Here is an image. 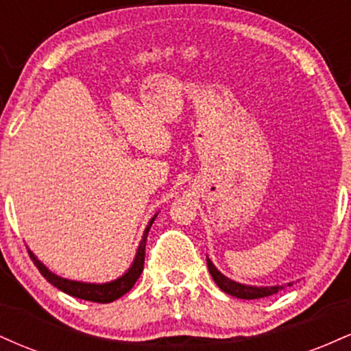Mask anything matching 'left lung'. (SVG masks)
<instances>
[{
  "mask_svg": "<svg viewBox=\"0 0 351 351\" xmlns=\"http://www.w3.org/2000/svg\"><path fill=\"white\" fill-rule=\"evenodd\" d=\"M208 269L209 274H211L213 280L216 282L217 287L221 289L223 292L229 293V295L237 297V299H245V300H252V299H263V297H269L277 293L282 289L291 287L293 285V282H289V284H282V285H247V284H241V282H236L229 277L221 274L216 269V265L211 263V259H208Z\"/></svg>",
  "mask_w": 351,
  "mask_h": 351,
  "instance_id": "1",
  "label": "left lung"
}]
</instances>
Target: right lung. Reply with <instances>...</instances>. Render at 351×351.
Returning a JSON list of instances; mask_svg holds the SVG:
<instances>
[{
    "instance_id": "obj_1",
    "label": "right lung",
    "mask_w": 351,
    "mask_h": 351,
    "mask_svg": "<svg viewBox=\"0 0 351 351\" xmlns=\"http://www.w3.org/2000/svg\"><path fill=\"white\" fill-rule=\"evenodd\" d=\"M156 216H158V213H156V215L153 216L150 221H148L147 228H145V231H143L142 241H140L138 249H136L134 263H132L130 267H128V271H125V274H122L120 277H117V279L110 280V282H104V284L64 279V277H60V276H58V274L49 271V269H47L46 265H44L41 261L34 256V252L31 251V249H27V251H29L31 259H33L36 267L39 269V272L43 274L44 279L49 282V284L54 285V287H58L59 291L69 293V295L77 297V299H82V300L97 302V304H108V302H114L117 299H120V297L125 295V293L130 291V289L135 285L136 279L140 277V274L143 272L145 244H147L148 231H150L153 221H155Z\"/></svg>"
}]
</instances>
